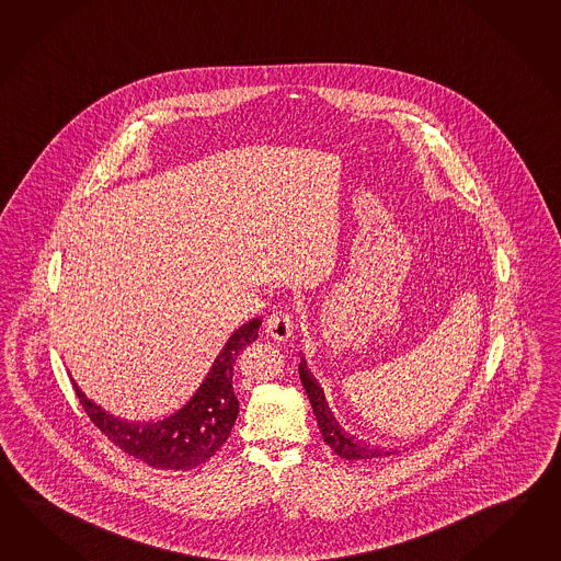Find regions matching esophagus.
I'll use <instances>...</instances> for the list:
<instances>
[{"mask_svg":"<svg viewBox=\"0 0 561 561\" xmlns=\"http://www.w3.org/2000/svg\"><path fill=\"white\" fill-rule=\"evenodd\" d=\"M265 332L274 340L286 342L289 337L294 336V320L286 310H275L267 322H265Z\"/></svg>","mask_w":561,"mask_h":561,"instance_id":"obj_1","label":"esophagus"}]
</instances>
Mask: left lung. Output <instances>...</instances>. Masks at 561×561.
Here are the masks:
<instances>
[{
	"instance_id": "1",
	"label": "left lung",
	"mask_w": 561,
	"mask_h": 561,
	"mask_svg": "<svg viewBox=\"0 0 561 561\" xmlns=\"http://www.w3.org/2000/svg\"><path fill=\"white\" fill-rule=\"evenodd\" d=\"M299 380L306 388V394L310 399L311 409L316 414V421L320 426V433L324 436L328 447L332 448L336 455L346 461H378V459H387L400 453V448L407 447H380V445H370L364 443L358 436L350 435L348 431L337 423L336 416L332 409L328 407L325 400L324 388L320 387V382L316 380V376L308 368V362L301 354L299 360Z\"/></svg>"
}]
</instances>
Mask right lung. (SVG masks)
I'll list each match as a JSON object with an SVG mask.
<instances>
[{"label": "right lung", "instance_id": "right-lung-1", "mask_svg": "<svg viewBox=\"0 0 561 561\" xmlns=\"http://www.w3.org/2000/svg\"><path fill=\"white\" fill-rule=\"evenodd\" d=\"M262 320L253 318L227 337L193 397L176 411L159 421L133 423L104 411L72 380L76 397L90 421L99 426L116 447L152 469L188 471L221 448L236 424L239 402L233 392V366L239 352L257 340Z\"/></svg>", "mask_w": 561, "mask_h": 561}]
</instances>
